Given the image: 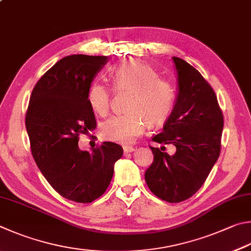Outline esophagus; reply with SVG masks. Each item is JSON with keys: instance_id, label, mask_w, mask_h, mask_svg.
I'll return each mask as SVG.
<instances>
[{"instance_id": "1", "label": "esophagus", "mask_w": 251, "mask_h": 251, "mask_svg": "<svg viewBox=\"0 0 251 251\" xmlns=\"http://www.w3.org/2000/svg\"><path fill=\"white\" fill-rule=\"evenodd\" d=\"M124 152L125 153H129V152H133L134 150H135V148L134 147H131V146H124Z\"/></svg>"}]
</instances>
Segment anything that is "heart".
Returning a JSON list of instances; mask_svg holds the SVG:
<instances>
[{"instance_id": "b5f03b06", "label": "heart", "mask_w": 251, "mask_h": 251, "mask_svg": "<svg viewBox=\"0 0 251 251\" xmlns=\"http://www.w3.org/2000/svg\"><path fill=\"white\" fill-rule=\"evenodd\" d=\"M117 90L131 91L126 114L108 118L101 126L104 139L118 144H131L143 134L146 123L160 125L167 120L175 103V89L169 82L158 78L152 68L136 60L122 63L113 72ZM111 89L103 82H94L88 93L92 110L101 116L111 107Z\"/></svg>"}]
</instances>
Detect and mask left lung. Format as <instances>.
<instances>
[{"instance_id": "left-lung-1", "label": "left lung", "mask_w": 251, "mask_h": 251, "mask_svg": "<svg viewBox=\"0 0 251 251\" xmlns=\"http://www.w3.org/2000/svg\"><path fill=\"white\" fill-rule=\"evenodd\" d=\"M172 60L177 95L161 133L152 140L176 146V152L169 154L163 146L150 147L153 162L145 180L156 197L177 203L198 192L220 157L224 118L215 92L202 75L183 59Z\"/></svg>"}]
</instances>
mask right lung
I'll use <instances>...</instances> for the list:
<instances>
[{
	"label": "right lung",
	"instance_id": "obj_1",
	"mask_svg": "<svg viewBox=\"0 0 251 251\" xmlns=\"http://www.w3.org/2000/svg\"><path fill=\"white\" fill-rule=\"evenodd\" d=\"M105 56L72 54L50 68L36 83L26 113L31 153L40 172L61 195L90 203L110 185L114 165L123 156L115 143H104L92 151L78 146L79 135L97 127L88 93L106 65Z\"/></svg>",
	"mask_w": 251,
	"mask_h": 251
}]
</instances>
